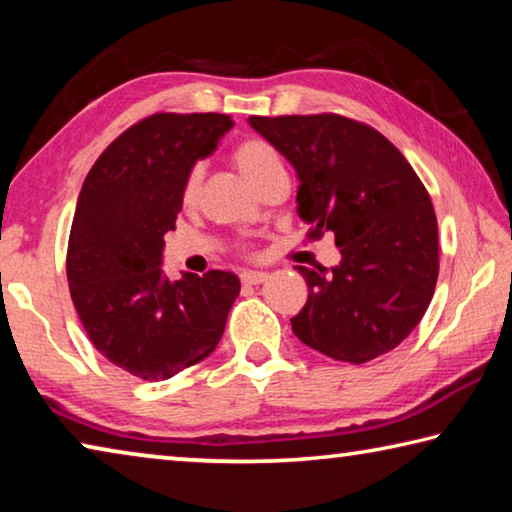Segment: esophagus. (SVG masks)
I'll return each mask as SVG.
<instances>
[{
	"label": "esophagus",
	"instance_id": "esophagus-1",
	"mask_svg": "<svg viewBox=\"0 0 512 512\" xmlns=\"http://www.w3.org/2000/svg\"><path fill=\"white\" fill-rule=\"evenodd\" d=\"M268 280V275L262 271H246L241 273V282L248 284V287H257V284H264Z\"/></svg>",
	"mask_w": 512,
	"mask_h": 512
}]
</instances>
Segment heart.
<instances>
[{
    "label": "heart",
    "instance_id": "obj_1",
    "mask_svg": "<svg viewBox=\"0 0 512 512\" xmlns=\"http://www.w3.org/2000/svg\"><path fill=\"white\" fill-rule=\"evenodd\" d=\"M232 160H235L241 176H244L253 187L262 183L266 176H271L273 171L284 169L282 155L277 153L275 146L264 140H257V137L239 142L235 146V151H232ZM201 178H203L201 164H194V167L187 171L185 183H183V201L187 205H192L196 201L198 187H201Z\"/></svg>",
    "mask_w": 512,
    "mask_h": 512
}]
</instances>
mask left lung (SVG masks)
Returning a JSON list of instances; mask_svg holds the SVG:
<instances>
[{
	"label": "left lung",
	"instance_id": "1",
	"mask_svg": "<svg viewBox=\"0 0 512 512\" xmlns=\"http://www.w3.org/2000/svg\"><path fill=\"white\" fill-rule=\"evenodd\" d=\"M298 173L309 241L334 232L341 264L298 266L309 298L291 327L336 361L359 366L395 350L436 291L438 221L400 149L363 121L320 115L250 117Z\"/></svg>",
	"mask_w": 512,
	"mask_h": 512
}]
</instances>
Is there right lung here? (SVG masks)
I'll use <instances>...</instances> for the list:
<instances>
[{
  "instance_id": "add662e5",
  "label": "right lung",
  "mask_w": 512,
  "mask_h": 512,
  "mask_svg": "<svg viewBox=\"0 0 512 512\" xmlns=\"http://www.w3.org/2000/svg\"><path fill=\"white\" fill-rule=\"evenodd\" d=\"M232 128L219 112H155L126 128L85 178L67 244L76 314L103 357L146 381L169 379L219 345L239 277H164V235L176 230L183 183Z\"/></svg>"
}]
</instances>
